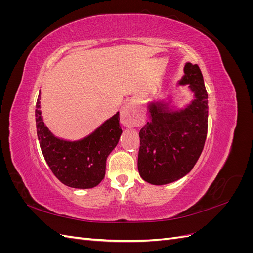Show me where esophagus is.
I'll list each match as a JSON object with an SVG mask.
<instances>
[{
  "mask_svg": "<svg viewBox=\"0 0 253 253\" xmlns=\"http://www.w3.org/2000/svg\"><path fill=\"white\" fill-rule=\"evenodd\" d=\"M120 121L126 127H132L142 125L143 119L131 103H127L121 108L120 111Z\"/></svg>",
  "mask_w": 253,
  "mask_h": 253,
  "instance_id": "obj_1",
  "label": "esophagus"
}]
</instances>
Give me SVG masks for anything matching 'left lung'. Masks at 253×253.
I'll return each instance as SVG.
<instances>
[{"label": "left lung", "mask_w": 253, "mask_h": 253, "mask_svg": "<svg viewBox=\"0 0 253 253\" xmlns=\"http://www.w3.org/2000/svg\"><path fill=\"white\" fill-rule=\"evenodd\" d=\"M179 84H189L195 99L186 109L171 111L167 103H151L150 121L140 129L138 171L152 185L178 180L193 169L208 132V94L197 64L187 63Z\"/></svg>", "instance_id": "left-lung-1"}]
</instances>
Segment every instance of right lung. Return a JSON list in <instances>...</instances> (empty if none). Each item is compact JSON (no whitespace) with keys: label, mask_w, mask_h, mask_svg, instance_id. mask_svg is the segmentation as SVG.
<instances>
[{"label":"right lung","mask_w":253,"mask_h":253,"mask_svg":"<svg viewBox=\"0 0 253 253\" xmlns=\"http://www.w3.org/2000/svg\"><path fill=\"white\" fill-rule=\"evenodd\" d=\"M36 126L43 156L61 182L77 189L94 188L100 183L105 175L106 158L117 145L122 133L119 112L85 138L66 141L57 138L45 126L39 94L36 104Z\"/></svg>","instance_id":"1"}]
</instances>
